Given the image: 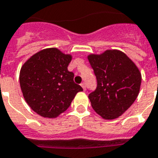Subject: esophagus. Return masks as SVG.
Listing matches in <instances>:
<instances>
[{"label":"esophagus","instance_id":"esophagus-1","mask_svg":"<svg viewBox=\"0 0 158 158\" xmlns=\"http://www.w3.org/2000/svg\"><path fill=\"white\" fill-rule=\"evenodd\" d=\"M81 87L83 88V89L84 91L86 90V85H85V83H81Z\"/></svg>","mask_w":158,"mask_h":158}]
</instances>
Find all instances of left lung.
I'll list each match as a JSON object with an SVG mask.
<instances>
[{"label":"left lung","mask_w":158,"mask_h":158,"mask_svg":"<svg viewBox=\"0 0 158 158\" xmlns=\"http://www.w3.org/2000/svg\"><path fill=\"white\" fill-rule=\"evenodd\" d=\"M88 59L97 80V89L88 95L92 107L102 118H118L139 95L142 79L139 68L117 49L92 53Z\"/></svg>","instance_id":"left-lung-1"}]
</instances>
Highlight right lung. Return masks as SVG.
Returning <instances> with one entry per match:
<instances>
[{
  "label": "right lung",
  "mask_w": 158,
  "mask_h": 158,
  "mask_svg": "<svg viewBox=\"0 0 158 158\" xmlns=\"http://www.w3.org/2000/svg\"><path fill=\"white\" fill-rule=\"evenodd\" d=\"M72 56L57 48L40 50L26 61L19 74L24 99L44 118H55L65 112L83 88L67 70Z\"/></svg>",
  "instance_id": "right-lung-1"
}]
</instances>
